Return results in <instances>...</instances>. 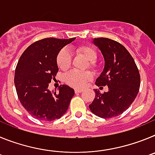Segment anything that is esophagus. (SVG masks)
I'll return each mask as SVG.
<instances>
[{"label":"esophagus","instance_id":"esophagus-1","mask_svg":"<svg viewBox=\"0 0 155 155\" xmlns=\"http://www.w3.org/2000/svg\"><path fill=\"white\" fill-rule=\"evenodd\" d=\"M74 91H75V93H76V94H79V93L82 92V91H83V90L79 89V88H76V89L74 90Z\"/></svg>","mask_w":155,"mask_h":155}]
</instances>
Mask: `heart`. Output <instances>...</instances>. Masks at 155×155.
Masks as SVG:
<instances>
[{"label":"heart","instance_id":"obj_1","mask_svg":"<svg viewBox=\"0 0 155 155\" xmlns=\"http://www.w3.org/2000/svg\"><path fill=\"white\" fill-rule=\"evenodd\" d=\"M78 53L84 56L89 61L90 68L95 67V61L97 60V53L94 48L87 45H81L74 49ZM71 64V56L69 51L66 49H62L59 52L57 57V64L60 69L65 71L70 68ZM92 79V74L89 71H81L73 70L67 73L64 76V81L68 85L76 88L84 87L87 82Z\"/></svg>","mask_w":155,"mask_h":155}]
</instances>
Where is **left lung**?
<instances>
[{"label": "left lung", "mask_w": 155, "mask_h": 155, "mask_svg": "<svg viewBox=\"0 0 155 155\" xmlns=\"http://www.w3.org/2000/svg\"><path fill=\"white\" fill-rule=\"evenodd\" d=\"M93 43L99 48L105 59L104 70L96 79L98 87L108 86L103 94L95 89L90 110L101 118L109 119L122 114L136 98L140 76L130 53L120 42L108 38H96Z\"/></svg>", "instance_id": "obj_1"}]
</instances>
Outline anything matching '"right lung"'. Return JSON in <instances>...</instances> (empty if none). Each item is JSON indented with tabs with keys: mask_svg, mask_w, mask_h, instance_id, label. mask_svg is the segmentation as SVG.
<instances>
[{
	"mask_svg": "<svg viewBox=\"0 0 155 155\" xmlns=\"http://www.w3.org/2000/svg\"><path fill=\"white\" fill-rule=\"evenodd\" d=\"M46 38L36 41L23 52L15 72V85L18 99L34 118L53 121L64 116L69 107L74 90L61 84L59 92H51L49 84L58 72L57 54L74 41Z\"/></svg>",
	"mask_w": 155,
	"mask_h": 155,
	"instance_id": "right-lung-1",
	"label": "right lung"
}]
</instances>
